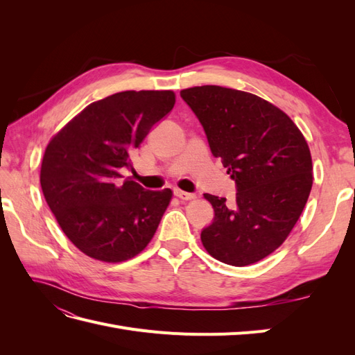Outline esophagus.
Returning a JSON list of instances; mask_svg holds the SVG:
<instances>
[{"mask_svg": "<svg viewBox=\"0 0 355 355\" xmlns=\"http://www.w3.org/2000/svg\"><path fill=\"white\" fill-rule=\"evenodd\" d=\"M173 194H175L178 198L184 200V201H187V200H192V198H194V194H189V192L180 191V189H175V191H173Z\"/></svg>", "mask_w": 355, "mask_h": 355, "instance_id": "1", "label": "esophagus"}]
</instances>
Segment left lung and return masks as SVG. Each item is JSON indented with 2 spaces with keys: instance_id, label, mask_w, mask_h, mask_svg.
Returning <instances> with one entry per match:
<instances>
[{
  "instance_id": "1",
  "label": "left lung",
  "mask_w": 355,
  "mask_h": 355,
  "mask_svg": "<svg viewBox=\"0 0 355 355\" xmlns=\"http://www.w3.org/2000/svg\"><path fill=\"white\" fill-rule=\"evenodd\" d=\"M235 182V200L204 194L214 210L202 228L206 250L245 266L278 249L293 230L313 187L309 148L295 123L259 96L220 85L180 92Z\"/></svg>"
}]
</instances>
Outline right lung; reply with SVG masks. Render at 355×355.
<instances>
[{
    "label": "right lung",
    "mask_w": 355,
    "mask_h": 355,
    "mask_svg": "<svg viewBox=\"0 0 355 355\" xmlns=\"http://www.w3.org/2000/svg\"><path fill=\"white\" fill-rule=\"evenodd\" d=\"M173 106L170 90L115 93L90 103L47 145L42 194L62 231L93 259H132L154 237L171 191H148L121 173Z\"/></svg>",
    "instance_id": "1"
}]
</instances>
